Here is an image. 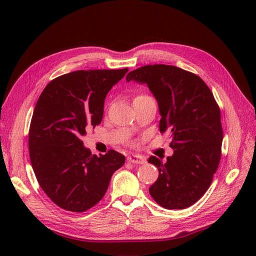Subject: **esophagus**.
I'll use <instances>...</instances> for the list:
<instances>
[{"instance_id":"obj_1","label":"esophagus","mask_w":256,"mask_h":256,"mask_svg":"<svg viewBox=\"0 0 256 256\" xmlns=\"http://www.w3.org/2000/svg\"><path fill=\"white\" fill-rule=\"evenodd\" d=\"M127 161L130 164H144L146 162V159L140 154H132L127 158Z\"/></svg>"}]
</instances>
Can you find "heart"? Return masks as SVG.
<instances>
[{"mask_svg":"<svg viewBox=\"0 0 256 256\" xmlns=\"http://www.w3.org/2000/svg\"><path fill=\"white\" fill-rule=\"evenodd\" d=\"M142 97H147V95H145V94H138V96H136V98H142Z\"/></svg>","mask_w":256,"mask_h":256,"instance_id":"obj_1","label":"heart"}]
</instances>
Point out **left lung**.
Returning a JSON list of instances; mask_svg holds the SVG:
<instances>
[{"mask_svg": "<svg viewBox=\"0 0 256 256\" xmlns=\"http://www.w3.org/2000/svg\"><path fill=\"white\" fill-rule=\"evenodd\" d=\"M126 80L147 84L158 102L160 132L172 136L173 156L148 159L159 171L152 198L166 209L193 205L209 188L221 159V114L212 90L198 74L164 64L134 69Z\"/></svg>", "mask_w": 256, "mask_h": 256, "instance_id": "left-lung-1", "label": "left lung"}]
</instances>
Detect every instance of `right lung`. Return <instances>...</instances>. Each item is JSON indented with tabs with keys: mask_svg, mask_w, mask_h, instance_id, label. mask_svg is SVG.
Here are the masks:
<instances>
[{
	"mask_svg": "<svg viewBox=\"0 0 256 256\" xmlns=\"http://www.w3.org/2000/svg\"><path fill=\"white\" fill-rule=\"evenodd\" d=\"M127 72L90 69L60 76L37 100L28 131L30 164L44 192L65 210L84 212L95 206L125 164V156L113 150L92 156L81 136L102 122L104 98Z\"/></svg>",
	"mask_w": 256,
	"mask_h": 256,
	"instance_id": "obj_1",
	"label": "right lung"
}]
</instances>
